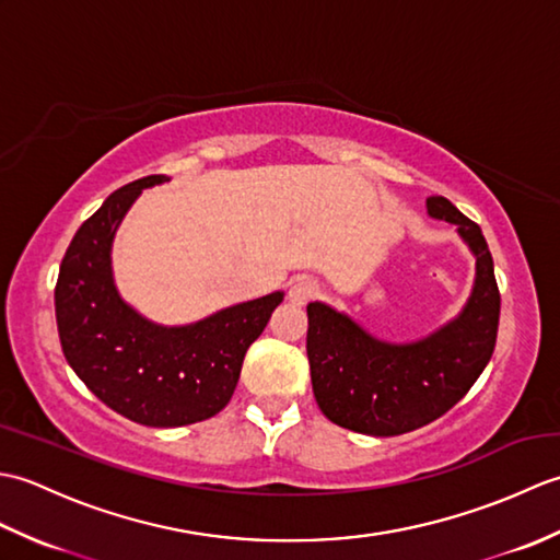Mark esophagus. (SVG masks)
I'll return each mask as SVG.
<instances>
[{
	"mask_svg": "<svg viewBox=\"0 0 560 560\" xmlns=\"http://www.w3.org/2000/svg\"><path fill=\"white\" fill-rule=\"evenodd\" d=\"M319 293V283L311 277H299L291 281V289H289V301L293 305H305L311 299Z\"/></svg>",
	"mask_w": 560,
	"mask_h": 560,
	"instance_id": "34e87169",
	"label": "esophagus"
}]
</instances>
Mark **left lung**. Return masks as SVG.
Returning a JSON list of instances; mask_svg holds the SVG:
<instances>
[{
    "label": "left lung",
    "instance_id": "8db88e82",
    "mask_svg": "<svg viewBox=\"0 0 560 560\" xmlns=\"http://www.w3.org/2000/svg\"><path fill=\"white\" fill-rule=\"evenodd\" d=\"M428 217L457 225L477 259L467 303L423 339L392 343L347 313L307 303V361L319 411L365 435H401L440 419L467 395L495 347L501 293L481 229L445 197L425 199Z\"/></svg>",
    "mask_w": 560,
    "mask_h": 560
}]
</instances>
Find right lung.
Instances as JSON below:
<instances>
[{"label":"right lung","mask_w":560,"mask_h":560,"mask_svg":"<svg viewBox=\"0 0 560 560\" xmlns=\"http://www.w3.org/2000/svg\"><path fill=\"white\" fill-rule=\"evenodd\" d=\"M149 175L117 189L71 237L55 289L65 359L93 395L125 419L177 428L217 416L231 401L243 359L283 291L237 303L189 325H159L115 287L113 241Z\"/></svg>","instance_id":"1"}]
</instances>
